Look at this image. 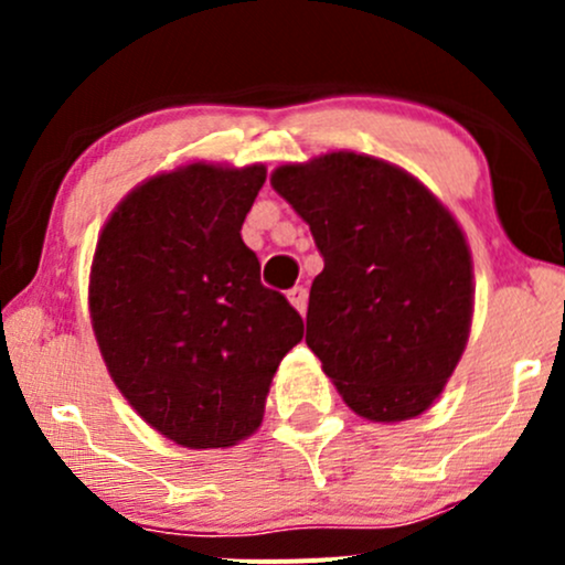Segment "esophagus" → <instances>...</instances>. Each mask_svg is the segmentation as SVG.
<instances>
[{"label":"esophagus","mask_w":565,"mask_h":565,"mask_svg":"<svg viewBox=\"0 0 565 565\" xmlns=\"http://www.w3.org/2000/svg\"><path fill=\"white\" fill-rule=\"evenodd\" d=\"M287 297H289V302L297 308V313L302 316V313H305V305H308V289L297 284V287H291V289L287 291Z\"/></svg>","instance_id":"obj_1"}]
</instances>
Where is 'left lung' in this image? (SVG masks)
I'll list each match as a JSON object with an SVG mask.
<instances>
[{
	"label": "left lung",
	"mask_w": 565,
	"mask_h": 565,
	"mask_svg": "<svg viewBox=\"0 0 565 565\" xmlns=\"http://www.w3.org/2000/svg\"><path fill=\"white\" fill-rule=\"evenodd\" d=\"M270 185L323 257L305 342L345 404L374 423L423 414L470 332L472 265L457 220L398 167L337 151Z\"/></svg>",
	"instance_id": "obj_1"
}]
</instances>
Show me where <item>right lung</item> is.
I'll return each mask as SVG.
<instances>
[{
	"label": "right lung",
	"instance_id": "obj_1",
	"mask_svg": "<svg viewBox=\"0 0 565 565\" xmlns=\"http://www.w3.org/2000/svg\"><path fill=\"white\" fill-rule=\"evenodd\" d=\"M265 167L188 164L116 206L97 238L89 316L103 361L153 430L220 449L257 430L302 319L242 242Z\"/></svg>",
	"mask_w": 565,
	"mask_h": 565
}]
</instances>
